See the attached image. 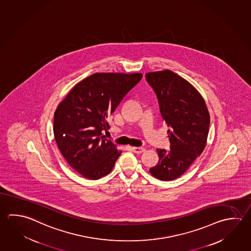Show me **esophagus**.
I'll return each mask as SVG.
<instances>
[{"label":"esophagus","mask_w":251,"mask_h":251,"mask_svg":"<svg viewBox=\"0 0 251 251\" xmlns=\"http://www.w3.org/2000/svg\"><path fill=\"white\" fill-rule=\"evenodd\" d=\"M132 151L136 154H142L145 151V149L142 148V147H132Z\"/></svg>","instance_id":"1"}]
</instances>
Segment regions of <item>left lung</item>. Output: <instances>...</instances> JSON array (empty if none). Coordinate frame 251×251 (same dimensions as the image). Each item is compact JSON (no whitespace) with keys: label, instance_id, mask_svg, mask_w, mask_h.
<instances>
[{"label":"left lung","instance_id":"obj_1","mask_svg":"<svg viewBox=\"0 0 251 251\" xmlns=\"http://www.w3.org/2000/svg\"><path fill=\"white\" fill-rule=\"evenodd\" d=\"M146 79L157 96L171 142V151L156 150L159 161L150 172L160 180H174L185 174L204 150L210 113L196 87L174 72L148 73Z\"/></svg>","mask_w":251,"mask_h":251}]
</instances>
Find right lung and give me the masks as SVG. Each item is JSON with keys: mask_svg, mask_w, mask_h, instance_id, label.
I'll return each instance as SVG.
<instances>
[{"mask_svg": "<svg viewBox=\"0 0 251 251\" xmlns=\"http://www.w3.org/2000/svg\"><path fill=\"white\" fill-rule=\"evenodd\" d=\"M142 73H97L76 84L54 114V136L62 155L84 178L98 179L112 171L121 155L102 132Z\"/></svg>", "mask_w": 251, "mask_h": 251, "instance_id": "obj_1", "label": "right lung"}]
</instances>
